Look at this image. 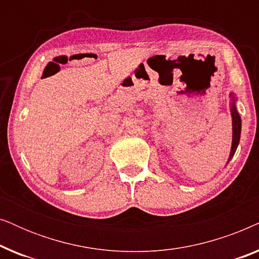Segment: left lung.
Masks as SVG:
<instances>
[{
	"label": "left lung",
	"mask_w": 259,
	"mask_h": 259,
	"mask_svg": "<svg viewBox=\"0 0 259 259\" xmlns=\"http://www.w3.org/2000/svg\"><path fill=\"white\" fill-rule=\"evenodd\" d=\"M230 98L232 99L231 104V116H232V147H231V153H230L229 161L231 160V158L235 154V152L238 147L239 139H240V130H242V120H240V116L237 112L236 106H235V97L233 94H230Z\"/></svg>",
	"instance_id": "8db88e82"
}]
</instances>
